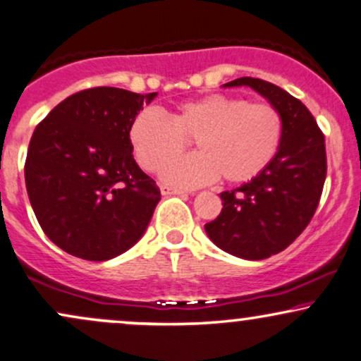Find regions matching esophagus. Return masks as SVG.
I'll return each mask as SVG.
<instances>
[{
    "instance_id": "1",
    "label": "esophagus",
    "mask_w": 361,
    "mask_h": 361,
    "mask_svg": "<svg viewBox=\"0 0 361 361\" xmlns=\"http://www.w3.org/2000/svg\"><path fill=\"white\" fill-rule=\"evenodd\" d=\"M160 192H162V196H188L185 190L169 188V185H162V188H160Z\"/></svg>"
}]
</instances>
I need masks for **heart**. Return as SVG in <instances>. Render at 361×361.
<instances>
[{"label": "heart", "instance_id": "heart-1", "mask_svg": "<svg viewBox=\"0 0 361 361\" xmlns=\"http://www.w3.org/2000/svg\"><path fill=\"white\" fill-rule=\"evenodd\" d=\"M128 137L135 159L148 172L159 171L193 138L197 152L164 164L167 184L194 188L218 177L226 184H243L275 159L283 118L274 104L211 94L177 106L169 118L154 108L142 109L131 121Z\"/></svg>", "mask_w": 361, "mask_h": 361}]
</instances>
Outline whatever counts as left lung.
<instances>
[{
  "mask_svg": "<svg viewBox=\"0 0 361 361\" xmlns=\"http://www.w3.org/2000/svg\"><path fill=\"white\" fill-rule=\"evenodd\" d=\"M235 86L255 89L281 111L282 145L260 176L221 192V213L204 230L224 252L264 260L289 247L316 213L328 171L324 135L306 106L282 87L255 78L224 84Z\"/></svg>",
  "mask_w": 361,
  "mask_h": 361,
  "instance_id": "left-lung-1",
  "label": "left lung"
}]
</instances>
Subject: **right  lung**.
Listing matches in <instances>:
<instances>
[{
    "label": "right lung",
    "instance_id": "1",
    "mask_svg": "<svg viewBox=\"0 0 361 361\" xmlns=\"http://www.w3.org/2000/svg\"><path fill=\"white\" fill-rule=\"evenodd\" d=\"M155 96L84 89L33 131L25 162L30 204L45 235L69 255L109 260L145 233L160 189L135 162L128 131Z\"/></svg>",
    "mask_w": 361,
    "mask_h": 361
}]
</instances>
